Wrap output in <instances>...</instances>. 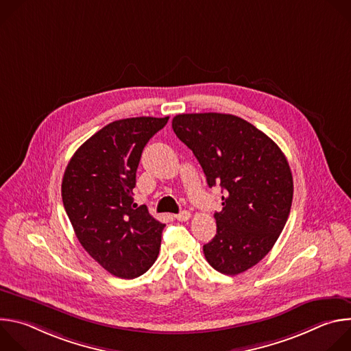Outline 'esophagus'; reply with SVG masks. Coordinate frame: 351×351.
<instances>
[{
	"instance_id": "34e87169",
	"label": "esophagus",
	"mask_w": 351,
	"mask_h": 351,
	"mask_svg": "<svg viewBox=\"0 0 351 351\" xmlns=\"http://www.w3.org/2000/svg\"><path fill=\"white\" fill-rule=\"evenodd\" d=\"M175 217V219H178V221H189L190 219V217H191V214L189 213V211H182V213H179V214H176V215H173Z\"/></svg>"
}]
</instances>
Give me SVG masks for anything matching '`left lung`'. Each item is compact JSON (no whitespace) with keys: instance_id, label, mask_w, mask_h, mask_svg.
I'll return each mask as SVG.
<instances>
[{"instance_id":"8db88e82","label":"left lung","mask_w":351,"mask_h":351,"mask_svg":"<svg viewBox=\"0 0 351 351\" xmlns=\"http://www.w3.org/2000/svg\"><path fill=\"white\" fill-rule=\"evenodd\" d=\"M175 134L202 165L210 187H222L217 234L204 244L208 264L239 275L274 247L290 214L293 176L282 149L250 122L218 112L180 114Z\"/></svg>"}]
</instances>
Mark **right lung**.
I'll list each match as a JSON object with an SVG mask.
<instances>
[{
  "mask_svg": "<svg viewBox=\"0 0 351 351\" xmlns=\"http://www.w3.org/2000/svg\"><path fill=\"white\" fill-rule=\"evenodd\" d=\"M169 117L108 123L86 140L62 179V202L77 240L110 274L133 279L154 264L164 223L133 203L143 148Z\"/></svg>",
  "mask_w": 351,
  "mask_h": 351,
  "instance_id": "obj_1",
  "label": "right lung"
}]
</instances>
